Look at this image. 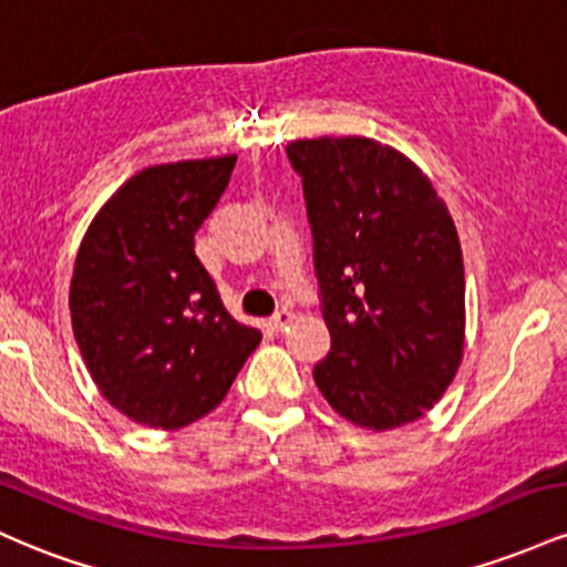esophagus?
Instances as JSON below:
<instances>
[{"label": "esophagus", "mask_w": 567, "mask_h": 567, "mask_svg": "<svg viewBox=\"0 0 567 567\" xmlns=\"http://www.w3.org/2000/svg\"><path fill=\"white\" fill-rule=\"evenodd\" d=\"M290 322H292V311H288V309H279L277 315L271 317V320L266 322V324H269V328L275 330V333H279V330H285V328H288Z\"/></svg>", "instance_id": "obj_1"}]
</instances>
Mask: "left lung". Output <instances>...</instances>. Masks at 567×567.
<instances>
[{"label": "left lung", "instance_id": "left-lung-1", "mask_svg": "<svg viewBox=\"0 0 567 567\" xmlns=\"http://www.w3.org/2000/svg\"><path fill=\"white\" fill-rule=\"evenodd\" d=\"M288 157L330 330L317 386L354 426L419 421L464 357V258L447 205L415 162L373 138L292 141Z\"/></svg>", "mask_w": 567, "mask_h": 567}]
</instances>
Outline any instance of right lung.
Wrapping results in <instances>:
<instances>
[{
	"label": "right lung",
	"mask_w": 567,
	"mask_h": 567,
	"mask_svg": "<svg viewBox=\"0 0 567 567\" xmlns=\"http://www.w3.org/2000/svg\"><path fill=\"white\" fill-rule=\"evenodd\" d=\"M234 154L152 165L87 226L69 309L90 379L152 429L188 426L220 405L261 343L220 303L194 234L229 186Z\"/></svg>",
	"instance_id": "obj_1"
}]
</instances>
